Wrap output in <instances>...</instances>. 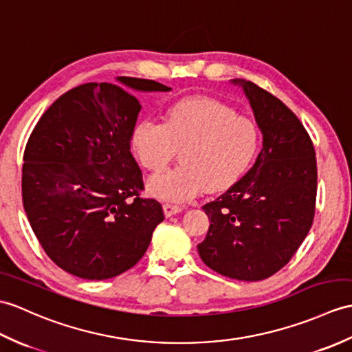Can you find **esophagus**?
Returning a JSON list of instances; mask_svg holds the SVG:
<instances>
[{
	"mask_svg": "<svg viewBox=\"0 0 352 352\" xmlns=\"http://www.w3.org/2000/svg\"><path fill=\"white\" fill-rule=\"evenodd\" d=\"M182 210H183V207H179V206H173V204H163V211H165L166 217L174 216V214L179 213Z\"/></svg>",
	"mask_w": 352,
	"mask_h": 352,
	"instance_id": "34e87169",
	"label": "esophagus"
}]
</instances>
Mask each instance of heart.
Here are the masks:
<instances>
[{"label": "heart", "instance_id": "obj_1", "mask_svg": "<svg viewBox=\"0 0 352 352\" xmlns=\"http://www.w3.org/2000/svg\"><path fill=\"white\" fill-rule=\"evenodd\" d=\"M141 165L157 173L182 150V165L148 179V192L170 202L189 201L207 189L235 183L256 156V122L222 102L204 96L186 97L168 109L165 122L144 118L132 133Z\"/></svg>", "mask_w": 352, "mask_h": 352}]
</instances>
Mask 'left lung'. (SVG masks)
Here are the masks:
<instances>
[{
	"mask_svg": "<svg viewBox=\"0 0 352 352\" xmlns=\"http://www.w3.org/2000/svg\"><path fill=\"white\" fill-rule=\"evenodd\" d=\"M232 84L252 106L263 150L246 175L202 207L211 223L198 252L219 274L256 282L287 265L312 226L316 157L312 139L287 104L250 80Z\"/></svg>",
	"mask_w": 352,
	"mask_h": 352,
	"instance_id": "left-lung-1",
	"label": "left lung"
}]
</instances>
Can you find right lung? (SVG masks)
Returning <instances> with one entry per match:
<instances>
[{
	"label": "right lung",
	"instance_id": "1",
	"mask_svg": "<svg viewBox=\"0 0 352 352\" xmlns=\"http://www.w3.org/2000/svg\"><path fill=\"white\" fill-rule=\"evenodd\" d=\"M136 91H170L120 76ZM141 111L113 84L88 82L56 99L28 139L22 201L46 255L73 276L111 279L132 268L162 222V206L141 198L142 173L130 153Z\"/></svg>",
	"mask_w": 352,
	"mask_h": 352
}]
</instances>
